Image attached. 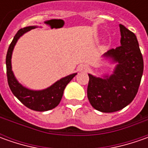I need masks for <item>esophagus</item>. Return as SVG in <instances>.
<instances>
[{"mask_svg": "<svg viewBox=\"0 0 148 148\" xmlns=\"http://www.w3.org/2000/svg\"><path fill=\"white\" fill-rule=\"evenodd\" d=\"M90 70V67H89L88 65H86V64H84V65H81L79 66V71H88Z\"/></svg>", "mask_w": 148, "mask_h": 148, "instance_id": "1", "label": "esophagus"}]
</instances>
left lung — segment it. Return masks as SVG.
<instances>
[{
    "mask_svg": "<svg viewBox=\"0 0 148 148\" xmlns=\"http://www.w3.org/2000/svg\"><path fill=\"white\" fill-rule=\"evenodd\" d=\"M119 28L121 45L104 54L118 62L114 74L105 78L89 74V101L103 113L119 111L129 105L138 93L143 73V58L136 35L123 25Z\"/></svg>",
    "mask_w": 148,
    "mask_h": 148,
    "instance_id": "8db88e82",
    "label": "left lung"
}]
</instances>
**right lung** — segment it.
Masks as SVG:
<instances>
[{
	"mask_svg": "<svg viewBox=\"0 0 148 148\" xmlns=\"http://www.w3.org/2000/svg\"><path fill=\"white\" fill-rule=\"evenodd\" d=\"M36 28L35 26H29L20 29L16 33L11 43L9 46L7 54H6V75L7 82L10 90L14 95L29 109L35 111H47L58 106L60 103L64 89L66 85L70 82L71 79L77 75V73L69 75L58 81L49 88L43 90H31L24 87L22 85L17 82L15 79L13 71L11 70V55L14 49V45L19 39V38L25 33L29 31Z\"/></svg>",
	"mask_w": 148,
	"mask_h": 148,
	"instance_id": "obj_1",
	"label": "right lung"
}]
</instances>
